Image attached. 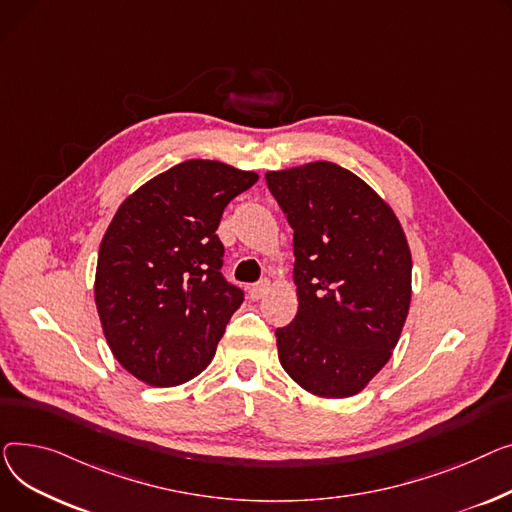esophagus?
Segmentation results:
<instances>
[{
  "instance_id": "esophagus-1",
  "label": "esophagus",
  "mask_w": 512,
  "mask_h": 512,
  "mask_svg": "<svg viewBox=\"0 0 512 512\" xmlns=\"http://www.w3.org/2000/svg\"><path fill=\"white\" fill-rule=\"evenodd\" d=\"M268 287H270V281H268V279H262V281L250 285L248 293H250V297L256 302V299H262V297H264V293L268 291Z\"/></svg>"
}]
</instances>
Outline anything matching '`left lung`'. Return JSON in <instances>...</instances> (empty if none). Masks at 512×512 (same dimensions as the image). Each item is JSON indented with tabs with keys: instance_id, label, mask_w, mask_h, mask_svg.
Instances as JSON below:
<instances>
[{
	"instance_id": "1",
	"label": "left lung",
	"mask_w": 512,
	"mask_h": 512,
	"mask_svg": "<svg viewBox=\"0 0 512 512\" xmlns=\"http://www.w3.org/2000/svg\"><path fill=\"white\" fill-rule=\"evenodd\" d=\"M293 229L297 314L277 328L285 372L308 393H359L393 355L411 302V252L390 206L328 161L268 171Z\"/></svg>"
}]
</instances>
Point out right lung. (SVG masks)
Here are the masks:
<instances>
[{"instance_id": "right-lung-1", "label": "right lung", "mask_w": 512, "mask_h": 512, "mask_svg": "<svg viewBox=\"0 0 512 512\" xmlns=\"http://www.w3.org/2000/svg\"><path fill=\"white\" fill-rule=\"evenodd\" d=\"M258 182L219 161H184L138 188L103 237L95 302L105 339L130 374L175 386L213 362L244 291L221 268L225 206Z\"/></svg>"}]
</instances>
